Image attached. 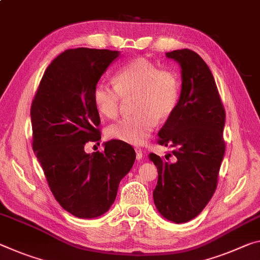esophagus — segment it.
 I'll use <instances>...</instances> for the list:
<instances>
[{
	"label": "esophagus",
	"instance_id": "34e87169",
	"mask_svg": "<svg viewBox=\"0 0 260 260\" xmlns=\"http://www.w3.org/2000/svg\"><path fill=\"white\" fill-rule=\"evenodd\" d=\"M135 151H137V159H138V160L142 159V157H143V152H142V150H141V148H135Z\"/></svg>",
	"mask_w": 260,
	"mask_h": 260
}]
</instances>
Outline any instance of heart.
<instances>
[{
    "label": "heart",
    "mask_w": 260,
    "mask_h": 260,
    "mask_svg": "<svg viewBox=\"0 0 260 260\" xmlns=\"http://www.w3.org/2000/svg\"><path fill=\"white\" fill-rule=\"evenodd\" d=\"M114 85L97 83L92 101L97 110L113 118L123 100H133L134 114L108 127V137L117 141L141 145L157 121H164L175 112L180 96V80L170 69H159L151 61L138 57L115 73Z\"/></svg>",
    "instance_id": "b5f03b06"
}]
</instances>
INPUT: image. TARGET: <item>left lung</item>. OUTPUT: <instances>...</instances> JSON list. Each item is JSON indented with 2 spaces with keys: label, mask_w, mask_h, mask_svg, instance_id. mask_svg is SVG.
I'll return each mask as SVG.
<instances>
[{
  "label": "left lung",
  "mask_w": 260,
  "mask_h": 260,
  "mask_svg": "<svg viewBox=\"0 0 260 260\" xmlns=\"http://www.w3.org/2000/svg\"><path fill=\"white\" fill-rule=\"evenodd\" d=\"M180 67L178 105L158 132L160 146L174 148L160 158L149 154L157 168L154 203L164 219L175 223L199 215L216 189L224 156L225 112L207 63L191 49L167 53Z\"/></svg>",
  "instance_id": "1"
}]
</instances>
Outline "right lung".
Instances as JSON below:
<instances>
[{"mask_svg":"<svg viewBox=\"0 0 260 260\" xmlns=\"http://www.w3.org/2000/svg\"><path fill=\"white\" fill-rule=\"evenodd\" d=\"M119 56L109 49H67L45 71L32 102V148L57 203L80 219L109 211L137 156L117 140L105 142L103 152L84 151L86 142L101 140L93 88Z\"/></svg>","mask_w":260,"mask_h":260,"instance_id":"obj_1","label":"right lung"}]
</instances>
